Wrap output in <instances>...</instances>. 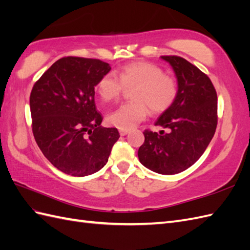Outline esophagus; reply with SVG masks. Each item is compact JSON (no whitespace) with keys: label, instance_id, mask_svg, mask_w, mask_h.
Instances as JSON below:
<instances>
[{"label":"esophagus","instance_id":"obj_1","mask_svg":"<svg viewBox=\"0 0 250 250\" xmlns=\"http://www.w3.org/2000/svg\"><path fill=\"white\" fill-rule=\"evenodd\" d=\"M129 130H124V129H120L119 130V134L121 136H125V135H126V134H129Z\"/></svg>","mask_w":250,"mask_h":250}]
</instances>
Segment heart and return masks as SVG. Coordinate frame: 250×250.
<instances>
[{"instance_id": "obj_1", "label": "heart", "mask_w": 250, "mask_h": 250, "mask_svg": "<svg viewBox=\"0 0 250 250\" xmlns=\"http://www.w3.org/2000/svg\"><path fill=\"white\" fill-rule=\"evenodd\" d=\"M119 78L113 73L102 76L96 89L105 101L118 99L125 88L132 89L133 102L125 104L112 112L108 121L118 129L130 130L148 116L149 107L153 114H161L174 104L178 94L177 81L154 63L136 61L120 69Z\"/></svg>"}]
</instances>
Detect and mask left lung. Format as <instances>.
Masks as SVG:
<instances>
[{"mask_svg":"<svg viewBox=\"0 0 250 250\" xmlns=\"http://www.w3.org/2000/svg\"><path fill=\"white\" fill-rule=\"evenodd\" d=\"M173 68L177 97L156 120L159 133L145 130L138 158L146 168L172 175L191 167L212 139L217 125V96L209 77L178 56H162Z\"/></svg>","mask_w":250,"mask_h":250,"instance_id":"1","label":"left lung"}]
</instances>
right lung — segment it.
I'll return each instance as SVG.
<instances>
[{"mask_svg": "<svg viewBox=\"0 0 250 250\" xmlns=\"http://www.w3.org/2000/svg\"><path fill=\"white\" fill-rule=\"evenodd\" d=\"M111 70L99 59L64 57L31 89L29 104L37 145L54 167L72 176H86L104 167L116 127H102L95 86Z\"/></svg>", "mask_w": 250, "mask_h": 250, "instance_id": "add662e5", "label": "right lung"}]
</instances>
